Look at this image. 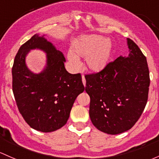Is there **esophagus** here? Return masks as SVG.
<instances>
[{"label": "esophagus", "mask_w": 159, "mask_h": 159, "mask_svg": "<svg viewBox=\"0 0 159 159\" xmlns=\"http://www.w3.org/2000/svg\"><path fill=\"white\" fill-rule=\"evenodd\" d=\"M82 82H83V84H84V87L86 86V80H85L84 75H82Z\"/></svg>", "instance_id": "1"}]
</instances>
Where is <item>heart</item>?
<instances>
[{
    "label": "heart",
    "mask_w": 159,
    "mask_h": 159,
    "mask_svg": "<svg viewBox=\"0 0 159 159\" xmlns=\"http://www.w3.org/2000/svg\"><path fill=\"white\" fill-rule=\"evenodd\" d=\"M113 51V43L109 38L98 34L81 35L71 45V51L67 58L75 71H79V58H85L87 68L93 72H100L109 63Z\"/></svg>",
    "instance_id": "1"
}]
</instances>
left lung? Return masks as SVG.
Returning a JSON list of instances; mask_svg holds the SVG:
<instances>
[{
  "mask_svg": "<svg viewBox=\"0 0 159 159\" xmlns=\"http://www.w3.org/2000/svg\"><path fill=\"white\" fill-rule=\"evenodd\" d=\"M126 41L127 56H120L100 72L85 76L91 122L100 131L110 135L133 127L148 100L150 79L146 58L133 40L127 38Z\"/></svg>",
  "mask_w": 159,
  "mask_h": 159,
  "instance_id": "8db88e82",
  "label": "left lung"
}]
</instances>
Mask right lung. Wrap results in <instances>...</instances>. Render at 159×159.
Instances as JSON below:
<instances>
[{
	"label": "right lung",
	"mask_w": 159,
	"mask_h": 159,
	"mask_svg": "<svg viewBox=\"0 0 159 159\" xmlns=\"http://www.w3.org/2000/svg\"><path fill=\"white\" fill-rule=\"evenodd\" d=\"M35 34L22 45L12 68L13 92L20 113L31 128L50 133L68 121L77 97L84 91L80 74L68 73L62 52L46 39ZM46 53V66L39 73L29 68L25 58L31 50Z\"/></svg>",
	"instance_id": "add662e5"
}]
</instances>
